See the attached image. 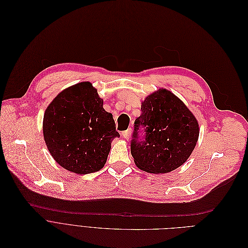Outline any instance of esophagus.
<instances>
[{"label":"esophagus","instance_id":"obj_1","mask_svg":"<svg viewBox=\"0 0 248 248\" xmlns=\"http://www.w3.org/2000/svg\"><path fill=\"white\" fill-rule=\"evenodd\" d=\"M131 132H132L131 128L127 129V130H125V131H123V132H122V137H123L124 139L128 140V139H129V137H130V135H131Z\"/></svg>","mask_w":248,"mask_h":248}]
</instances>
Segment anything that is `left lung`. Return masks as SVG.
Segmentation results:
<instances>
[{"label": "left lung", "mask_w": 248, "mask_h": 248, "mask_svg": "<svg viewBox=\"0 0 248 248\" xmlns=\"http://www.w3.org/2000/svg\"><path fill=\"white\" fill-rule=\"evenodd\" d=\"M143 127L145 137L139 139ZM199 124L186 106L166 89H159L142 102L134 122L131 155L138 169L167 173L190 157L199 138Z\"/></svg>", "instance_id": "left-lung-1"}]
</instances>
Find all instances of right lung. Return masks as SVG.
Wrapping results in <instances>:
<instances>
[{
    "mask_svg": "<svg viewBox=\"0 0 248 248\" xmlns=\"http://www.w3.org/2000/svg\"><path fill=\"white\" fill-rule=\"evenodd\" d=\"M43 136L51 156L78 174L100 170L107 161L116 131L113 115L89 81L69 87L45 110Z\"/></svg>",
    "mask_w": 248,
    "mask_h": 248,
    "instance_id": "obj_1",
    "label": "right lung"
}]
</instances>
